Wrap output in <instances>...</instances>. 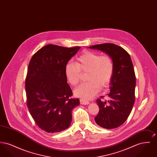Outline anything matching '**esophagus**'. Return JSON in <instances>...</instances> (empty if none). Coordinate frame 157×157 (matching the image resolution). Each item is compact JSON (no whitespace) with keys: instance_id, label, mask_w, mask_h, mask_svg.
Here are the masks:
<instances>
[{"instance_id":"obj_1","label":"esophagus","mask_w":157,"mask_h":157,"mask_svg":"<svg viewBox=\"0 0 157 157\" xmlns=\"http://www.w3.org/2000/svg\"><path fill=\"white\" fill-rule=\"evenodd\" d=\"M80 103L82 105H88L90 104V102L87 100L83 99H80Z\"/></svg>"}]
</instances>
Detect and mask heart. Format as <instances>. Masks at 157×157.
Masks as SVG:
<instances>
[{"instance_id": "1", "label": "heart", "mask_w": 157, "mask_h": 157, "mask_svg": "<svg viewBox=\"0 0 157 157\" xmlns=\"http://www.w3.org/2000/svg\"><path fill=\"white\" fill-rule=\"evenodd\" d=\"M114 64L108 55H101L98 53L85 51L76 59V63L69 62L65 67L67 81L72 85H76L81 80L82 73L88 72V82L79 85L74 90L76 97L84 99L94 97L101 88L106 86L112 79Z\"/></svg>"}]
</instances>
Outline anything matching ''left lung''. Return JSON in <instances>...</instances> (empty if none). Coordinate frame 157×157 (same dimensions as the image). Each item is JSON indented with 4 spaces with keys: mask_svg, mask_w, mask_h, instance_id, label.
<instances>
[{
    "mask_svg": "<svg viewBox=\"0 0 157 157\" xmlns=\"http://www.w3.org/2000/svg\"><path fill=\"white\" fill-rule=\"evenodd\" d=\"M89 48L106 53L113 60L114 71L108 94L109 99L97 100L99 111L95 121L100 127L113 129L125 122L134 104L136 78L132 62L124 49L113 44H102Z\"/></svg>",
    "mask_w": 157,
    "mask_h": 157,
    "instance_id": "1",
    "label": "left lung"
}]
</instances>
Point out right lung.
<instances>
[{"label": "right lung", "instance_id": "add662e5", "mask_svg": "<svg viewBox=\"0 0 157 157\" xmlns=\"http://www.w3.org/2000/svg\"><path fill=\"white\" fill-rule=\"evenodd\" d=\"M79 46L47 45L35 53L28 66L25 81L27 106L38 127L48 133L59 132L70 126L72 111L79 105L71 98L65 67Z\"/></svg>", "mask_w": 157, "mask_h": 157}]
</instances>
